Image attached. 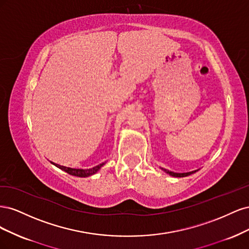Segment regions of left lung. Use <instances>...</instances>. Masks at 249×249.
Returning <instances> with one entry per match:
<instances>
[{
  "instance_id": "8db88e82",
  "label": "left lung",
  "mask_w": 249,
  "mask_h": 249,
  "mask_svg": "<svg viewBox=\"0 0 249 249\" xmlns=\"http://www.w3.org/2000/svg\"><path fill=\"white\" fill-rule=\"evenodd\" d=\"M165 172L166 173H168V175H170V176H172V177H177V178H183V177H188V176H190V175H192V173H194V172H196L197 170H195V171H191V172H186V173H176V172H172V171H169V170H167V169H163Z\"/></svg>"
}]
</instances>
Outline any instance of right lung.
<instances>
[{"mask_svg":"<svg viewBox=\"0 0 249 249\" xmlns=\"http://www.w3.org/2000/svg\"><path fill=\"white\" fill-rule=\"evenodd\" d=\"M54 165H56L57 167H59L60 169L64 170L65 172L70 173V175L71 176H74V177H80V178H85V177H89V176H92L94 175V173L99 170L104 163L97 165V166L95 167H92V168H89V169H76V168H70V167H65V166H61V165H58V164H55L53 163Z\"/></svg>","mask_w":249,"mask_h":249,"instance_id":"obj_1","label":"right lung"}]
</instances>
